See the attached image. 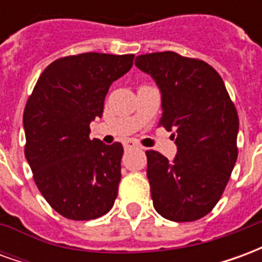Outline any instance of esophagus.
Here are the masks:
<instances>
[{
  "mask_svg": "<svg viewBox=\"0 0 262 262\" xmlns=\"http://www.w3.org/2000/svg\"><path fill=\"white\" fill-rule=\"evenodd\" d=\"M123 147H125V150H130V148L137 147V143L135 142V140H130V139H129V140H125V142H123Z\"/></svg>",
  "mask_w": 262,
  "mask_h": 262,
  "instance_id": "34e87169",
  "label": "esophagus"
}]
</instances>
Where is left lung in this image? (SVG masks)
<instances>
[{"instance_id": "8db88e82", "label": "left lung", "mask_w": 262, "mask_h": 262, "mask_svg": "<svg viewBox=\"0 0 262 262\" xmlns=\"http://www.w3.org/2000/svg\"><path fill=\"white\" fill-rule=\"evenodd\" d=\"M135 64L157 82L172 132L174 161L147 150L154 209L172 222H193L216 206L236 164L238 115L219 73L203 60L176 52L137 56Z\"/></svg>"}]
</instances>
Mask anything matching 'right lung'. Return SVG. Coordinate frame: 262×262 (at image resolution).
I'll return each instance as SVG.
<instances>
[{
    "label": "right lung",
    "instance_id": "1",
    "mask_svg": "<svg viewBox=\"0 0 262 262\" xmlns=\"http://www.w3.org/2000/svg\"><path fill=\"white\" fill-rule=\"evenodd\" d=\"M135 54L81 53L45 69L24 112L25 157L52 208L71 220L108 213L120 182V143L90 139L111 84L133 66Z\"/></svg>",
    "mask_w": 262,
    "mask_h": 262
}]
</instances>
